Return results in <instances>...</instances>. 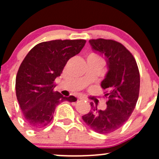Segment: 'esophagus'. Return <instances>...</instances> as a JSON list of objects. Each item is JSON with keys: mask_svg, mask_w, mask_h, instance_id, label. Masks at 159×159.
<instances>
[{"mask_svg": "<svg viewBox=\"0 0 159 159\" xmlns=\"http://www.w3.org/2000/svg\"><path fill=\"white\" fill-rule=\"evenodd\" d=\"M79 99H80V100H85V99H86V98H84V97H82V96H80V97H79Z\"/></svg>", "mask_w": 159, "mask_h": 159, "instance_id": "34e87169", "label": "esophagus"}]
</instances>
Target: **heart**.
<instances>
[{"instance_id":"heart-1","label":"heart","mask_w":159,"mask_h":159,"mask_svg":"<svg viewBox=\"0 0 159 159\" xmlns=\"http://www.w3.org/2000/svg\"><path fill=\"white\" fill-rule=\"evenodd\" d=\"M89 56H90V57H92L97 58V59H99V60H101V58H100V57L98 56V55L95 54V53H92V54H90V55H89Z\"/></svg>"}]
</instances>
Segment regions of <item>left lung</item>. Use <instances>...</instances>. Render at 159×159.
<instances>
[{
	"label": "left lung",
	"instance_id": "1",
	"mask_svg": "<svg viewBox=\"0 0 159 159\" xmlns=\"http://www.w3.org/2000/svg\"><path fill=\"white\" fill-rule=\"evenodd\" d=\"M89 43L107 58L109 71L101 83L107 107L97 109L91 102V110L82 120L95 132L106 134L122 127L133 112L139 96L140 73L132 53L120 43L105 39Z\"/></svg>",
	"mask_w": 159,
	"mask_h": 159
}]
</instances>
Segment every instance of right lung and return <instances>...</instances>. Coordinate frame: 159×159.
Wrapping results in <instances>:
<instances>
[{"mask_svg": "<svg viewBox=\"0 0 159 159\" xmlns=\"http://www.w3.org/2000/svg\"><path fill=\"white\" fill-rule=\"evenodd\" d=\"M84 39H56L35 45L21 62L15 81L16 96L26 124L32 129L47 127L55 108L64 101L75 102L53 91L69 59L78 54Z\"/></svg>", "mask_w": 159, "mask_h": 159, "instance_id": "right-lung-1", "label": "right lung"}]
</instances>
